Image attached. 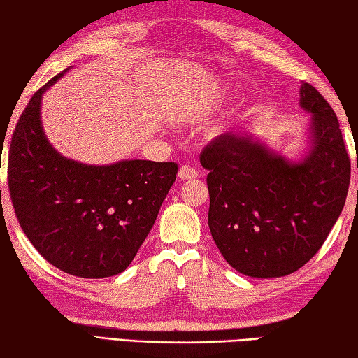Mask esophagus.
Returning <instances> with one entry per match:
<instances>
[{
  "instance_id": "esophagus-1",
  "label": "esophagus",
  "mask_w": 358,
  "mask_h": 358,
  "mask_svg": "<svg viewBox=\"0 0 358 358\" xmlns=\"http://www.w3.org/2000/svg\"><path fill=\"white\" fill-rule=\"evenodd\" d=\"M178 178L181 180H192V178H197V171L191 166L183 164L180 167L178 171Z\"/></svg>"
}]
</instances>
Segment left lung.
<instances>
[{"label": "left lung", "instance_id": "1", "mask_svg": "<svg viewBox=\"0 0 358 358\" xmlns=\"http://www.w3.org/2000/svg\"><path fill=\"white\" fill-rule=\"evenodd\" d=\"M300 106L311 117V151L289 162L251 137L221 134L201 153L210 192L208 226L230 266L278 278L301 268L341 215L350 159L335 112L311 83Z\"/></svg>", "mask_w": 358, "mask_h": 358}]
</instances>
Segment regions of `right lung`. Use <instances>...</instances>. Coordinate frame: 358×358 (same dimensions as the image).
Masks as SVG:
<instances>
[{
  "instance_id": "right-lung-1",
  "label": "right lung",
  "mask_w": 358,
  "mask_h": 358,
  "mask_svg": "<svg viewBox=\"0 0 358 358\" xmlns=\"http://www.w3.org/2000/svg\"><path fill=\"white\" fill-rule=\"evenodd\" d=\"M63 74L33 94L17 121L8 156L9 194L22 230L47 262L98 280L128 268L178 164L134 159L87 166L57 153L42 131L41 99Z\"/></svg>"
}]
</instances>
